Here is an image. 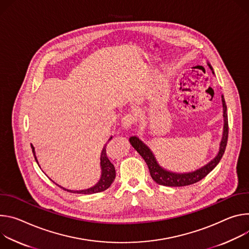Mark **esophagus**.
I'll use <instances>...</instances> for the list:
<instances>
[{
  "label": "esophagus",
  "instance_id": "esophagus-1",
  "mask_svg": "<svg viewBox=\"0 0 249 249\" xmlns=\"http://www.w3.org/2000/svg\"><path fill=\"white\" fill-rule=\"evenodd\" d=\"M135 121V118L132 114H126L123 119H122V126L124 128H127L133 124Z\"/></svg>",
  "mask_w": 249,
  "mask_h": 249
}]
</instances>
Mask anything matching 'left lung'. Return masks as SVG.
I'll use <instances>...</instances> for the list:
<instances>
[{
	"instance_id": "left-lung-1",
	"label": "left lung",
	"mask_w": 249,
	"mask_h": 249,
	"mask_svg": "<svg viewBox=\"0 0 249 249\" xmlns=\"http://www.w3.org/2000/svg\"><path fill=\"white\" fill-rule=\"evenodd\" d=\"M209 67L213 73V69L211 66V64L208 62ZM222 102H223V117H224V128H223V136L222 140H220L219 147L217 154L204 166H202L199 169H196L195 171L191 172H184V173H177L172 172L170 170H167L160 166L159 163L157 162L153 152L151 149L137 136H130L129 137V142L131 146L139 152L142 157L146 162L151 178L159 185L163 186H168V187H183L192 185L194 183L199 182L203 178H205L215 166L218 164V162L222 159L227 142H228V136H229V123H228V113H227V105L224 98V95H222Z\"/></svg>"
}]
</instances>
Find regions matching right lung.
Instances as JSON below:
<instances>
[{
	"label": "right lung",
	"instance_id": "1",
	"mask_svg": "<svg viewBox=\"0 0 249 249\" xmlns=\"http://www.w3.org/2000/svg\"><path fill=\"white\" fill-rule=\"evenodd\" d=\"M112 137L113 136H110L109 139L107 140V142L112 140ZM107 143L104 145V147L102 149V152H101V157H100V161H101L100 162L101 177H100L99 181L94 186H92V187H90L88 189H84V190H69V189H66L64 187H61L60 185L56 184L54 181L53 182L56 184L57 186H59L60 188H62L63 190H65L67 192H70V193H75V194L91 195V194H95V193H100V192H103V191L107 190L110 185H112V183L114 182V180L116 178L115 166L112 164V162L109 161V159L107 158V152H106ZM32 148H33V153L35 155V159H36V161L38 164V161H37V158H36V151H35V147H34L33 144H32ZM38 166H39V164H38Z\"/></svg>",
	"mask_w": 249,
	"mask_h": 249
}]
</instances>
